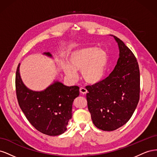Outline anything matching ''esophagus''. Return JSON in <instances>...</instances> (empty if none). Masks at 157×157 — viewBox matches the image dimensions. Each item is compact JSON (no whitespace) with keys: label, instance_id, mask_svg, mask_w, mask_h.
I'll use <instances>...</instances> for the list:
<instances>
[{"label":"esophagus","instance_id":"34e87169","mask_svg":"<svg viewBox=\"0 0 157 157\" xmlns=\"http://www.w3.org/2000/svg\"><path fill=\"white\" fill-rule=\"evenodd\" d=\"M80 92L82 94H86L87 93V90L84 88H80Z\"/></svg>","mask_w":157,"mask_h":157}]
</instances>
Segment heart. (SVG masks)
Returning a JSON list of instances; mask_svg holds the SVG:
<instances>
[{
	"instance_id": "heart-1",
	"label": "heart",
	"mask_w": 157,
	"mask_h": 157,
	"mask_svg": "<svg viewBox=\"0 0 157 157\" xmlns=\"http://www.w3.org/2000/svg\"><path fill=\"white\" fill-rule=\"evenodd\" d=\"M109 62L108 54L97 47H85L76 50L69 56L68 65H63V70L71 80L77 78L76 71H81L82 77L89 84H96L105 77Z\"/></svg>"
}]
</instances>
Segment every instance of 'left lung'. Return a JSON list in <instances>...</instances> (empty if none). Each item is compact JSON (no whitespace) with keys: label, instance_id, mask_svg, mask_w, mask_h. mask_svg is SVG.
<instances>
[{"label":"left lung","instance_id":"obj_1","mask_svg":"<svg viewBox=\"0 0 157 157\" xmlns=\"http://www.w3.org/2000/svg\"><path fill=\"white\" fill-rule=\"evenodd\" d=\"M113 37L119 48L115 69L100 82L86 88L92 122L104 131L115 130L125 124L140 100V74L136 58L121 39Z\"/></svg>","mask_w":157,"mask_h":157}]
</instances>
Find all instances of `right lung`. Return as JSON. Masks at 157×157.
<instances>
[{
    "label": "right lung",
    "instance_id": "1",
    "mask_svg": "<svg viewBox=\"0 0 157 157\" xmlns=\"http://www.w3.org/2000/svg\"><path fill=\"white\" fill-rule=\"evenodd\" d=\"M52 58L50 52L43 54ZM19 63L16 75L17 101L27 119L42 134L58 136L67 130L72 117V105L79 96V87L67 86L59 81L40 92L33 91L23 84Z\"/></svg>",
    "mask_w": 157,
    "mask_h": 157
}]
</instances>
